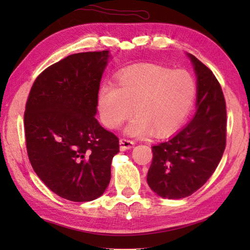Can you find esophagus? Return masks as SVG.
I'll return each mask as SVG.
<instances>
[{
	"label": "esophagus",
	"instance_id": "1",
	"mask_svg": "<svg viewBox=\"0 0 250 250\" xmlns=\"http://www.w3.org/2000/svg\"><path fill=\"white\" fill-rule=\"evenodd\" d=\"M119 145H120L121 150H126V149H130V148L133 147L135 145V142L132 140H129V139H120Z\"/></svg>",
	"mask_w": 250,
	"mask_h": 250
}]
</instances>
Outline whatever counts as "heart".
Returning a JSON list of instances; mask_svg holds the SVG:
<instances>
[{"label": "heart", "instance_id": "b5f03b06", "mask_svg": "<svg viewBox=\"0 0 250 250\" xmlns=\"http://www.w3.org/2000/svg\"><path fill=\"white\" fill-rule=\"evenodd\" d=\"M196 86L191 74L156 64L125 71L116 87L102 84L97 95L99 118L107 129H119L136 115L125 129L131 136H167L176 131L188 116Z\"/></svg>", "mask_w": 250, "mask_h": 250}]
</instances>
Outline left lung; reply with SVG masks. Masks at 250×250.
<instances>
[{
  "label": "left lung",
  "mask_w": 250,
  "mask_h": 250,
  "mask_svg": "<svg viewBox=\"0 0 250 250\" xmlns=\"http://www.w3.org/2000/svg\"><path fill=\"white\" fill-rule=\"evenodd\" d=\"M196 74V113L171 140L151 147L147 183L167 199H183L213 175L227 143L226 101L219 82L208 67L188 55Z\"/></svg>",
  "instance_id": "obj_1"
}]
</instances>
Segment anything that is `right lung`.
Listing matches in <instances>:
<instances>
[{"label":"right lung","mask_w":250,"mask_h":250,"mask_svg":"<svg viewBox=\"0 0 250 250\" xmlns=\"http://www.w3.org/2000/svg\"><path fill=\"white\" fill-rule=\"evenodd\" d=\"M108 50L79 52L48 66L32 86L24 111L28 157L52 192L73 202L104 193L119 140L95 118Z\"/></svg>","instance_id":"right-lung-1"}]
</instances>
